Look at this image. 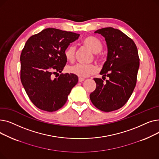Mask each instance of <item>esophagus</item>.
Masks as SVG:
<instances>
[{
    "instance_id": "1",
    "label": "esophagus",
    "mask_w": 159,
    "mask_h": 159,
    "mask_svg": "<svg viewBox=\"0 0 159 159\" xmlns=\"http://www.w3.org/2000/svg\"><path fill=\"white\" fill-rule=\"evenodd\" d=\"M84 80V79L80 78V77H79V82H83Z\"/></svg>"
}]
</instances>
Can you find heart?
<instances>
[{
  "instance_id": "b5f03b06",
  "label": "heart",
  "mask_w": 159,
  "mask_h": 159,
  "mask_svg": "<svg viewBox=\"0 0 159 159\" xmlns=\"http://www.w3.org/2000/svg\"><path fill=\"white\" fill-rule=\"evenodd\" d=\"M82 44L89 49L93 53H95L97 58L98 59L101 58V55L98 53L102 51L103 44L99 39L93 36H88L83 39ZM75 54V47L73 44L67 47L64 52L66 59L70 62H72L74 60ZM68 70L70 73L77 75L80 78H85L91 75L94 74L97 71V67L93 64L87 65L77 64L74 66H70Z\"/></svg>"
}]
</instances>
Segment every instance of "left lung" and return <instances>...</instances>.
I'll return each mask as SVG.
<instances>
[{
  "mask_svg": "<svg viewBox=\"0 0 159 159\" xmlns=\"http://www.w3.org/2000/svg\"><path fill=\"white\" fill-rule=\"evenodd\" d=\"M95 33L101 34L106 41L107 60L100 74L110 79L104 83L95 78L96 89L89 97L98 110L110 112L122 107L131 97L136 86L140 59L134 42L119 30L109 27Z\"/></svg>",
  "mask_w": 159,
  "mask_h": 159,
  "instance_id": "1",
  "label": "left lung"
}]
</instances>
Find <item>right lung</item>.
Here are the masks:
<instances>
[{"mask_svg": "<svg viewBox=\"0 0 159 159\" xmlns=\"http://www.w3.org/2000/svg\"><path fill=\"white\" fill-rule=\"evenodd\" d=\"M79 34L55 28H46L30 37L20 55V80L30 101L39 109L52 112L61 108L68 100L78 77L61 73L67 60L65 49Z\"/></svg>", "mask_w": 159, "mask_h": 159, "instance_id": "obj_1", "label": "right lung"}]
</instances>
